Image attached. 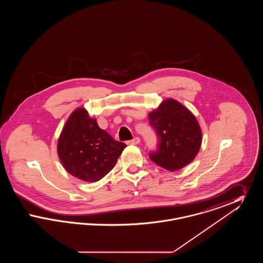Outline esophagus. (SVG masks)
I'll list each match as a JSON object with an SVG mask.
<instances>
[{
	"instance_id": "obj_1",
	"label": "esophagus",
	"mask_w": 263,
	"mask_h": 263,
	"mask_svg": "<svg viewBox=\"0 0 263 263\" xmlns=\"http://www.w3.org/2000/svg\"><path fill=\"white\" fill-rule=\"evenodd\" d=\"M139 143H140V138L138 137H135L134 139H132V140L127 141L128 145H137Z\"/></svg>"
}]
</instances>
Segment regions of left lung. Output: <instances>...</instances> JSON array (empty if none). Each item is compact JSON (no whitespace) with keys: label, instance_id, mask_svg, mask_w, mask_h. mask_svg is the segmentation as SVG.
<instances>
[{"label":"left lung","instance_id":"1","mask_svg":"<svg viewBox=\"0 0 263 263\" xmlns=\"http://www.w3.org/2000/svg\"><path fill=\"white\" fill-rule=\"evenodd\" d=\"M148 116L158 139L157 150L149 155L151 160L171 172L191 163L202 142L200 126L195 116L172 99L163 101Z\"/></svg>","mask_w":263,"mask_h":263}]
</instances>
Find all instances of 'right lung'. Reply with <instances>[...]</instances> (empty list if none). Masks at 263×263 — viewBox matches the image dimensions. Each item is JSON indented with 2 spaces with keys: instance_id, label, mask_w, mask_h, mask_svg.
<instances>
[{
  "instance_id": "add662e5",
  "label": "right lung",
  "mask_w": 263,
  "mask_h": 263,
  "mask_svg": "<svg viewBox=\"0 0 263 263\" xmlns=\"http://www.w3.org/2000/svg\"><path fill=\"white\" fill-rule=\"evenodd\" d=\"M89 118L85 108L72 113L58 140V156L70 175L88 182H96L107 175L125 149Z\"/></svg>"
}]
</instances>
